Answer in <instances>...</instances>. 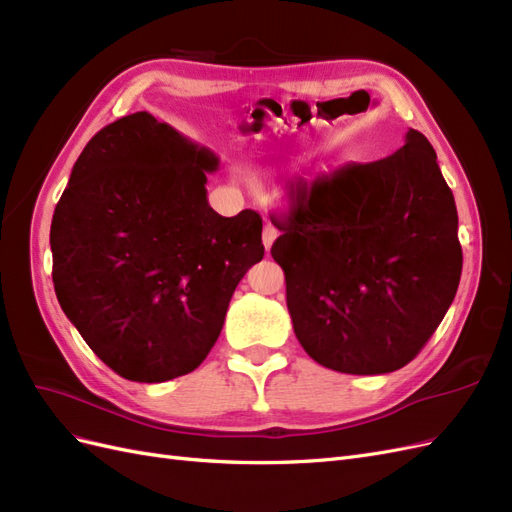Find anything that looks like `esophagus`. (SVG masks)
<instances>
[{"mask_svg":"<svg viewBox=\"0 0 512 512\" xmlns=\"http://www.w3.org/2000/svg\"><path fill=\"white\" fill-rule=\"evenodd\" d=\"M275 237H277V228L273 224H265V228H262V245H265L267 252L271 250Z\"/></svg>","mask_w":512,"mask_h":512,"instance_id":"obj_1","label":"esophagus"}]
</instances>
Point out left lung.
I'll return each instance as SVG.
<instances>
[{"label":"left lung","instance_id":"left-lung-1","mask_svg":"<svg viewBox=\"0 0 512 512\" xmlns=\"http://www.w3.org/2000/svg\"><path fill=\"white\" fill-rule=\"evenodd\" d=\"M292 196L271 256L286 275L294 335L342 374L408 365L451 307L461 277L457 207L418 130L393 156L350 164Z\"/></svg>","mask_w":512,"mask_h":512}]
</instances>
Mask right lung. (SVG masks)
<instances>
[{
	"instance_id": "right-lung-1",
	"label": "right lung",
	"mask_w": 512,
	"mask_h": 512,
	"mask_svg": "<svg viewBox=\"0 0 512 512\" xmlns=\"http://www.w3.org/2000/svg\"><path fill=\"white\" fill-rule=\"evenodd\" d=\"M218 166L211 149L141 111L108 123L72 168L51 222L55 294L121 378L194 371L265 256L256 211L211 209L205 183Z\"/></svg>"
}]
</instances>
